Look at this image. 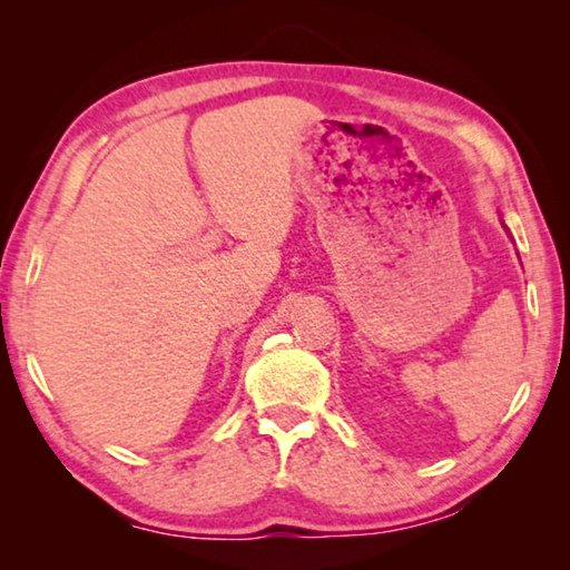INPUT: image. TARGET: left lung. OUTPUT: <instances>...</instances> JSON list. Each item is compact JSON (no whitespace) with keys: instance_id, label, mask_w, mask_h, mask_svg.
Instances as JSON below:
<instances>
[{"instance_id":"1","label":"left lung","mask_w":570,"mask_h":570,"mask_svg":"<svg viewBox=\"0 0 570 570\" xmlns=\"http://www.w3.org/2000/svg\"><path fill=\"white\" fill-rule=\"evenodd\" d=\"M505 230H508V228H505Z\"/></svg>"}]
</instances>
